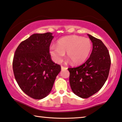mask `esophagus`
I'll return each instance as SVG.
<instances>
[{
  "label": "esophagus",
  "mask_w": 122,
  "mask_h": 122,
  "mask_svg": "<svg viewBox=\"0 0 122 122\" xmlns=\"http://www.w3.org/2000/svg\"><path fill=\"white\" fill-rule=\"evenodd\" d=\"M67 67H63V66H61V69L62 70H63V69H67Z\"/></svg>",
  "instance_id": "obj_1"
}]
</instances>
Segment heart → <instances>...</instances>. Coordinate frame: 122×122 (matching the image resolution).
I'll list each match as a JSON object with an SVG mask.
<instances>
[{
    "instance_id": "b5f03b06",
    "label": "heart",
    "mask_w": 122,
    "mask_h": 122,
    "mask_svg": "<svg viewBox=\"0 0 122 122\" xmlns=\"http://www.w3.org/2000/svg\"><path fill=\"white\" fill-rule=\"evenodd\" d=\"M92 48V42L89 38L72 35L60 38L57 45H51L49 53L56 63H61L67 52V57L73 65H80L87 59Z\"/></svg>"
}]
</instances>
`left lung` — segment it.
<instances>
[{"label":"left lung","instance_id":"8db88e82","mask_svg":"<svg viewBox=\"0 0 122 122\" xmlns=\"http://www.w3.org/2000/svg\"><path fill=\"white\" fill-rule=\"evenodd\" d=\"M93 44L89 59L80 66L69 68V83L72 91L87 98L102 88L109 76L111 65L109 52L103 42L88 34Z\"/></svg>","mask_w":122,"mask_h":122}]
</instances>
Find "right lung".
Listing matches in <instances>:
<instances>
[{"instance_id": "obj_1", "label": "right lung", "mask_w": 122, "mask_h": 122, "mask_svg": "<svg viewBox=\"0 0 122 122\" xmlns=\"http://www.w3.org/2000/svg\"><path fill=\"white\" fill-rule=\"evenodd\" d=\"M51 32L34 34L21 42L15 51L12 67L19 87L31 98L41 99L51 92L60 66L52 61Z\"/></svg>"}]
</instances>
